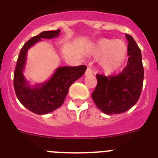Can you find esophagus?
I'll return each instance as SVG.
<instances>
[{
    "label": "esophagus",
    "mask_w": 158,
    "mask_h": 158,
    "mask_svg": "<svg viewBox=\"0 0 158 158\" xmlns=\"http://www.w3.org/2000/svg\"><path fill=\"white\" fill-rule=\"evenodd\" d=\"M92 74H93V71H92V69H90V68H88V69H86L85 75V76H90V75Z\"/></svg>",
    "instance_id": "obj_1"
}]
</instances>
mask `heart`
I'll return each instance as SVG.
<instances>
[{"label":"heart","instance_id":"1","mask_svg":"<svg viewBox=\"0 0 158 158\" xmlns=\"http://www.w3.org/2000/svg\"><path fill=\"white\" fill-rule=\"evenodd\" d=\"M128 48L127 43L120 40L100 39L92 48L91 54L95 58H99L100 69L106 74L114 73L126 61Z\"/></svg>","mask_w":158,"mask_h":158}]
</instances>
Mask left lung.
<instances>
[{
    "instance_id": "8db88e82",
    "label": "left lung",
    "mask_w": 158,
    "mask_h": 158,
    "mask_svg": "<svg viewBox=\"0 0 158 158\" xmlns=\"http://www.w3.org/2000/svg\"><path fill=\"white\" fill-rule=\"evenodd\" d=\"M125 36L129 42L127 65L115 76L96 74L97 85L92 94L96 107L107 115L129 110L139 100L142 92L144 69L141 50L132 36Z\"/></svg>"
}]
</instances>
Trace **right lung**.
<instances>
[{
  "instance_id": "1",
  "label": "right lung",
  "mask_w": 158,
  "mask_h": 158,
  "mask_svg": "<svg viewBox=\"0 0 158 158\" xmlns=\"http://www.w3.org/2000/svg\"><path fill=\"white\" fill-rule=\"evenodd\" d=\"M60 29L45 31L32 37L22 47L14 72V89L19 102L29 111L37 115H45L56 110L64 103L69 88L75 81L82 77L87 67H58L47 81L31 86L23 75L27 53L30 47L42 39H53L59 35Z\"/></svg>"
}]
</instances>
